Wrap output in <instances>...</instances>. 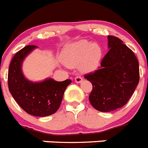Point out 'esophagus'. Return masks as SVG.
<instances>
[{"instance_id": "34e87169", "label": "esophagus", "mask_w": 148, "mask_h": 148, "mask_svg": "<svg viewBox=\"0 0 148 148\" xmlns=\"http://www.w3.org/2000/svg\"><path fill=\"white\" fill-rule=\"evenodd\" d=\"M82 81H83V79H82V77L81 76V75H77V76H75V82L76 83H80L82 82Z\"/></svg>"}]
</instances>
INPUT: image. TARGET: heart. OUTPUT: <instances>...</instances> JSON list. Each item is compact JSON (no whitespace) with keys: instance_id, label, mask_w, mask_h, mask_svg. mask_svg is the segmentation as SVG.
<instances>
[{"instance_id":"1","label":"heart","mask_w":148,"mask_h":148,"mask_svg":"<svg viewBox=\"0 0 148 148\" xmlns=\"http://www.w3.org/2000/svg\"><path fill=\"white\" fill-rule=\"evenodd\" d=\"M102 54V49L98 44L90 43L88 40H81L69 45L64 55L68 66L80 65L82 71L91 72L97 69Z\"/></svg>"}]
</instances>
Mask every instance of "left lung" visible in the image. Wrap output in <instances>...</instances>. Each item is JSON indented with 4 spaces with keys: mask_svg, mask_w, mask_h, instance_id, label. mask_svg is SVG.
Returning <instances> with one entry per match:
<instances>
[{
    "mask_svg": "<svg viewBox=\"0 0 148 148\" xmlns=\"http://www.w3.org/2000/svg\"><path fill=\"white\" fill-rule=\"evenodd\" d=\"M108 50L98 69L85 74L93 85L89 101L99 112L114 111L126 105L139 82L137 58L123 41L108 36Z\"/></svg>",
    "mask_w": 148,
    "mask_h": 148,
    "instance_id": "8db88e82",
    "label": "left lung"
}]
</instances>
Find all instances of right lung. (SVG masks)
<instances>
[{
	"label": "right lung",
	"instance_id": "right-lung-1",
	"mask_svg": "<svg viewBox=\"0 0 148 148\" xmlns=\"http://www.w3.org/2000/svg\"><path fill=\"white\" fill-rule=\"evenodd\" d=\"M36 46L26 45L16 53L10 64L8 88L16 103L25 112L36 117H45L55 113L61 103L66 88L72 81L56 82L51 79L33 83L21 73L22 60Z\"/></svg>",
	"mask_w": 148,
	"mask_h": 148
}]
</instances>
